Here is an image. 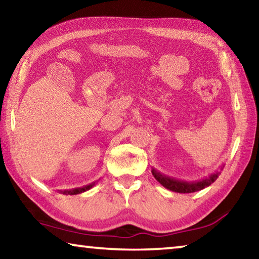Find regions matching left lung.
<instances>
[{
  "label": "left lung",
  "mask_w": 259,
  "mask_h": 259,
  "mask_svg": "<svg viewBox=\"0 0 259 259\" xmlns=\"http://www.w3.org/2000/svg\"><path fill=\"white\" fill-rule=\"evenodd\" d=\"M223 168H224V165L222 166V169ZM152 174L162 186L168 188V190H170V191L177 192V193H193V192H198V191L203 190V188L208 187L209 185H211V184L218 178L219 174L221 172L214 171L213 174L209 175L208 177L200 179V181H195V182L179 181V179L165 176V175L161 174L160 171H157L155 168H152Z\"/></svg>",
  "instance_id": "obj_1"
}]
</instances>
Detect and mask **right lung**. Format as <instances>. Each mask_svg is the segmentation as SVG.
<instances>
[{
  "label": "right lung",
  "instance_id": "obj_1",
  "mask_svg": "<svg viewBox=\"0 0 259 259\" xmlns=\"http://www.w3.org/2000/svg\"><path fill=\"white\" fill-rule=\"evenodd\" d=\"M96 182L91 183V184H88L85 186H82V187H77V188H72V190H65V191H59L60 193H63V194H69V195H75V194H80V193H83L85 191H89L90 188H93L95 186Z\"/></svg>",
  "mask_w": 259,
  "mask_h": 259
}]
</instances>
